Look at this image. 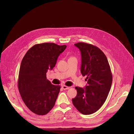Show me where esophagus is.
<instances>
[{
    "label": "esophagus",
    "instance_id": "esophagus-1",
    "mask_svg": "<svg viewBox=\"0 0 134 134\" xmlns=\"http://www.w3.org/2000/svg\"><path fill=\"white\" fill-rule=\"evenodd\" d=\"M62 88H63V90H68V89H69V88H70V87L67 86H66V85H63V86H62Z\"/></svg>",
    "mask_w": 134,
    "mask_h": 134
}]
</instances>
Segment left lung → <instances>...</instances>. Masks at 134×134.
<instances>
[{
  "label": "left lung",
  "mask_w": 134,
  "mask_h": 134,
  "mask_svg": "<svg viewBox=\"0 0 134 134\" xmlns=\"http://www.w3.org/2000/svg\"><path fill=\"white\" fill-rule=\"evenodd\" d=\"M74 45L81 52V73L86 76L87 85L84 88L75 87L77 94L72 102L80 113L90 115L99 110L106 100L112 75L107 56L99 48L83 42Z\"/></svg>",
  "instance_id": "1"
}]
</instances>
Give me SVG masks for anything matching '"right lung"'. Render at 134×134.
<instances>
[{
	"mask_svg": "<svg viewBox=\"0 0 134 134\" xmlns=\"http://www.w3.org/2000/svg\"><path fill=\"white\" fill-rule=\"evenodd\" d=\"M66 47L54 43L35 44L22 59L18 87L26 106L35 114L46 115L54 106L61 87L52 84L46 73L55 67L59 56Z\"/></svg>",
	"mask_w": 134,
	"mask_h": 134,
	"instance_id": "right-lung-1",
	"label": "right lung"
}]
</instances>
